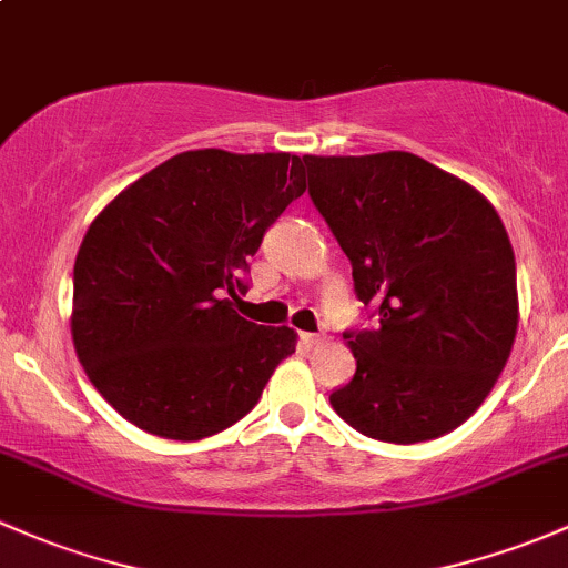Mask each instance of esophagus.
<instances>
[{
	"instance_id": "34e87169",
	"label": "esophagus",
	"mask_w": 568,
	"mask_h": 568,
	"mask_svg": "<svg viewBox=\"0 0 568 568\" xmlns=\"http://www.w3.org/2000/svg\"><path fill=\"white\" fill-rule=\"evenodd\" d=\"M301 344L303 346H320L322 344V335H316V333H301Z\"/></svg>"
}]
</instances>
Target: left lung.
<instances>
[{"instance_id":"8db88e82","label":"left lung","mask_w":568,"mask_h":568,"mask_svg":"<svg viewBox=\"0 0 568 568\" xmlns=\"http://www.w3.org/2000/svg\"><path fill=\"white\" fill-rule=\"evenodd\" d=\"M308 194L352 262L379 327L344 335L357 371L331 404L389 444L466 423L517 335L515 252L501 216L457 175L408 151L303 156Z\"/></svg>"}]
</instances>
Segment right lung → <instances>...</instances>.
Returning a JSON list of instances; mask_svg holds the SVG:
<instances>
[{
	"label": "right lung",
	"instance_id": "obj_1",
	"mask_svg": "<svg viewBox=\"0 0 568 568\" xmlns=\"http://www.w3.org/2000/svg\"><path fill=\"white\" fill-rule=\"evenodd\" d=\"M303 192L301 156L200 149L97 213L72 273V344L126 423L200 442L252 412L297 333L254 325L233 301L265 230Z\"/></svg>",
	"mask_w": 568,
	"mask_h": 568
}]
</instances>
